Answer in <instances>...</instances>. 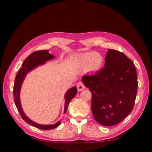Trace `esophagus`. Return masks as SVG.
Returning <instances> with one entry per match:
<instances>
[{"label": "esophagus", "instance_id": "esophagus-1", "mask_svg": "<svg viewBox=\"0 0 152 152\" xmlns=\"http://www.w3.org/2000/svg\"><path fill=\"white\" fill-rule=\"evenodd\" d=\"M77 87L78 91H82L85 89V86L83 83H82V82H78L77 84Z\"/></svg>", "mask_w": 152, "mask_h": 152}]
</instances>
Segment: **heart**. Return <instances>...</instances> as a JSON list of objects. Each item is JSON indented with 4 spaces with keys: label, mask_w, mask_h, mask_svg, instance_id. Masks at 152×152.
Masks as SVG:
<instances>
[{
    "label": "heart",
    "mask_w": 152,
    "mask_h": 152,
    "mask_svg": "<svg viewBox=\"0 0 152 152\" xmlns=\"http://www.w3.org/2000/svg\"><path fill=\"white\" fill-rule=\"evenodd\" d=\"M103 57L99 53L88 52L82 53L78 58V61L81 66H85L89 72L95 73L102 68L103 64Z\"/></svg>",
    "instance_id": "obj_1"
}]
</instances>
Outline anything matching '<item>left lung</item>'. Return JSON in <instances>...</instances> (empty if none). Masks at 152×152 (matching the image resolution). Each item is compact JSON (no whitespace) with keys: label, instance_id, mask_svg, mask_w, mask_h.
<instances>
[{"label":"left lung","instance_id":"obj_1","mask_svg":"<svg viewBox=\"0 0 152 152\" xmlns=\"http://www.w3.org/2000/svg\"><path fill=\"white\" fill-rule=\"evenodd\" d=\"M82 80L92 94V112L101 125H116L134 108L137 89L136 70L124 53L108 49L104 67L94 74L84 75Z\"/></svg>","mask_w":152,"mask_h":152}]
</instances>
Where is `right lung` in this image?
I'll return each instance as SVG.
<instances>
[{"mask_svg":"<svg viewBox=\"0 0 152 152\" xmlns=\"http://www.w3.org/2000/svg\"><path fill=\"white\" fill-rule=\"evenodd\" d=\"M54 58V56L49 53V50H38V51H35L33 53H31L25 59V61L23 63L21 68L18 72L16 76L15 84H14L13 87V94L14 98H15V104L22 118L26 122L30 124L31 126H34L38 129H40L42 130L53 129L58 126L60 124L61 122L58 121L56 124H52V125H42V124H39L32 121L31 119H30L26 115L21 107L20 97V90L23 82V80L27 73L32 70H34V68L40 65H44L46 61ZM77 87H73L66 93L65 96V108H64V113H66L68 104L70 103V101L75 97V96L77 94Z\"/></svg>","mask_w":152,"mask_h":152,"instance_id":"add662e5","label":"right lung"}]
</instances>
